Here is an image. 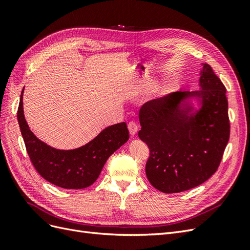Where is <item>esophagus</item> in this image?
Returning <instances> with one entry per match:
<instances>
[{
    "label": "esophagus",
    "instance_id": "1",
    "mask_svg": "<svg viewBox=\"0 0 250 250\" xmlns=\"http://www.w3.org/2000/svg\"><path fill=\"white\" fill-rule=\"evenodd\" d=\"M138 124L134 122V121H130L129 123H128V129H129V132L131 134V137H134L135 134L138 132Z\"/></svg>",
    "mask_w": 250,
    "mask_h": 250
}]
</instances>
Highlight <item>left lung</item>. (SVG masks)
I'll return each instance as SVG.
<instances>
[{"label":"left lung","instance_id":"obj_1","mask_svg":"<svg viewBox=\"0 0 250 250\" xmlns=\"http://www.w3.org/2000/svg\"><path fill=\"white\" fill-rule=\"evenodd\" d=\"M202 64L200 89L176 92L143 105L139 138L150 150L146 175L163 193H179L207 181L217 171L229 140L226 88L211 66ZM202 99V108L182 101Z\"/></svg>","mask_w":250,"mask_h":250}]
</instances>
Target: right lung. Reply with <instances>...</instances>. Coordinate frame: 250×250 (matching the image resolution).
<instances>
[{"mask_svg": "<svg viewBox=\"0 0 250 250\" xmlns=\"http://www.w3.org/2000/svg\"><path fill=\"white\" fill-rule=\"evenodd\" d=\"M22 92L18 121L30 161L42 177L57 187L84 188L92 186L108 157L129 139V131L123 122L105 128L93 141L78 149L52 148L29 129L22 109Z\"/></svg>", "mask_w": 250, "mask_h": 250, "instance_id": "obj_1", "label": "right lung"}]
</instances>
